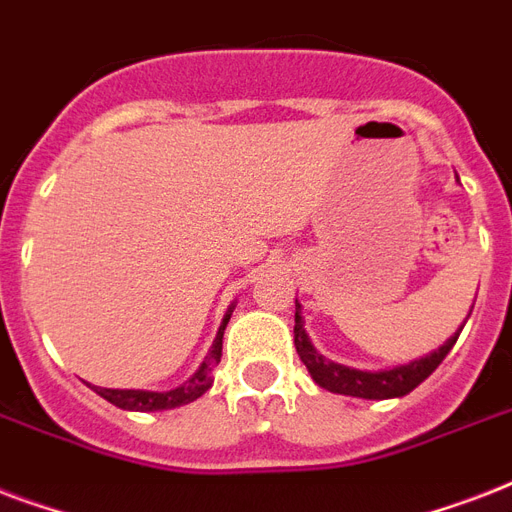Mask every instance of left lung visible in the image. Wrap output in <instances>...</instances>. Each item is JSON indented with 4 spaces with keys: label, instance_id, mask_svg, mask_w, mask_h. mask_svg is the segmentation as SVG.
<instances>
[{
    "label": "left lung",
    "instance_id": "obj_1",
    "mask_svg": "<svg viewBox=\"0 0 512 512\" xmlns=\"http://www.w3.org/2000/svg\"><path fill=\"white\" fill-rule=\"evenodd\" d=\"M473 311V308H470ZM303 305L295 300V348L297 356L308 366L313 382L321 385L329 393H340V396L353 398H369V401H382V398H401L406 393H412L422 380H428L430 374L436 372V366L446 358V353L454 348V342L460 337V332H454L449 340L438 350L428 353V356L414 358L409 364H396L388 369H356V366L337 364L332 358L321 356L319 350L313 348L311 337L303 327ZM465 327V324H462Z\"/></svg>",
    "mask_w": 512,
    "mask_h": 512
}]
</instances>
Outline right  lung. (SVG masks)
<instances>
[{"instance_id":"add662e5","label":"right lung","mask_w":512,"mask_h":512,"mask_svg":"<svg viewBox=\"0 0 512 512\" xmlns=\"http://www.w3.org/2000/svg\"><path fill=\"white\" fill-rule=\"evenodd\" d=\"M236 305H231L223 316V324L217 329V337L209 348L207 358L201 361V366L196 372L172 390H119V388H98L95 385V393L100 398H106L108 404L119 406V409H127V412H164V409H175V406L191 404L199 396H204L209 388H212V369L220 364V356H223V332L225 324L231 319V313Z\"/></svg>"}]
</instances>
